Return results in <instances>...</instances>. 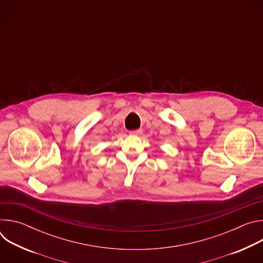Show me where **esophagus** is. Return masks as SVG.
Masks as SVG:
<instances>
[{"instance_id": "34e87169", "label": "esophagus", "mask_w": 263, "mask_h": 263, "mask_svg": "<svg viewBox=\"0 0 263 263\" xmlns=\"http://www.w3.org/2000/svg\"><path fill=\"white\" fill-rule=\"evenodd\" d=\"M131 135H141L142 134V130H134V131H131L130 132Z\"/></svg>"}]
</instances>
